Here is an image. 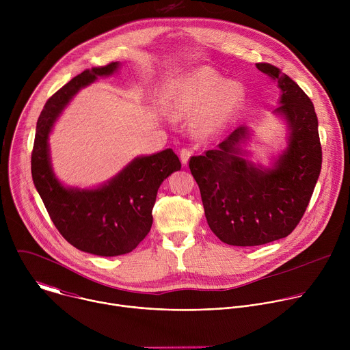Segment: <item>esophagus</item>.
Here are the masks:
<instances>
[{"label": "esophagus", "instance_id": "esophagus-1", "mask_svg": "<svg viewBox=\"0 0 350 350\" xmlns=\"http://www.w3.org/2000/svg\"><path fill=\"white\" fill-rule=\"evenodd\" d=\"M191 151L189 149H187V148H183V149H180V161H181V163L184 165V166H187L188 165V161H189V158H191Z\"/></svg>", "mask_w": 350, "mask_h": 350}]
</instances>
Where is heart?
<instances>
[{
    "label": "heart",
    "mask_w": 350,
    "mask_h": 350,
    "mask_svg": "<svg viewBox=\"0 0 350 350\" xmlns=\"http://www.w3.org/2000/svg\"><path fill=\"white\" fill-rule=\"evenodd\" d=\"M213 99L212 109L199 124L204 134H212L224 126L243 99V87L239 83L226 81L209 68L196 69L173 81L165 98V107L173 116L196 115Z\"/></svg>",
    "instance_id": "obj_1"
}]
</instances>
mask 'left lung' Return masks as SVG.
<instances>
[{"mask_svg": "<svg viewBox=\"0 0 350 350\" xmlns=\"http://www.w3.org/2000/svg\"><path fill=\"white\" fill-rule=\"evenodd\" d=\"M256 68L281 91L273 115L286 127L284 148L267 166L251 161L247 146L254 131L243 124L216 149L189 161L211 230L234 246H256L289 235L321 172L319 122L309 96L278 68Z\"/></svg>", "mask_w": 350, "mask_h": 350, "instance_id": "8db88e82", "label": "left lung"}]
</instances>
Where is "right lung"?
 Segmentation results:
<instances>
[{"label":"right lung","mask_w":350,"mask_h":350,"mask_svg":"<svg viewBox=\"0 0 350 350\" xmlns=\"http://www.w3.org/2000/svg\"><path fill=\"white\" fill-rule=\"evenodd\" d=\"M120 66L112 62L84 70L49 98L37 122L31 154L34 187L58 231L79 251L105 258L131 252L146 237L161 184L181 169L167 148L134 158L99 185L70 187L57 177L49 154V135L57 120L81 88L116 75Z\"/></svg>","instance_id":"add662e5"}]
</instances>
